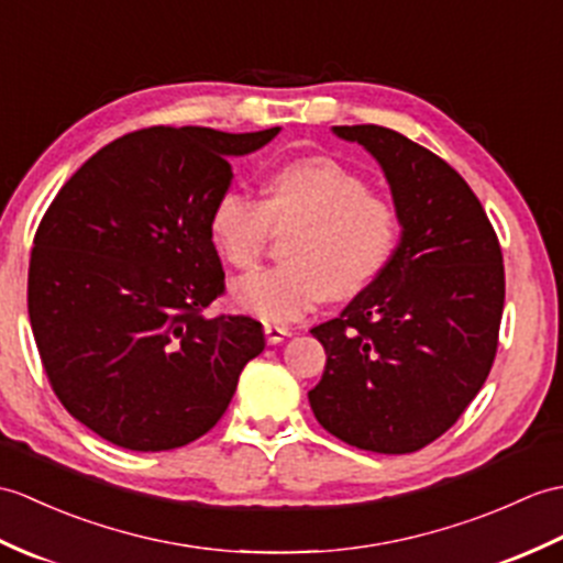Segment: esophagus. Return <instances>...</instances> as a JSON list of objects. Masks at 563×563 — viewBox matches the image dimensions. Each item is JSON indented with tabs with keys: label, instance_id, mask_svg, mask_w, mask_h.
Masks as SVG:
<instances>
[{
	"label": "esophagus",
	"instance_id": "1",
	"mask_svg": "<svg viewBox=\"0 0 563 563\" xmlns=\"http://www.w3.org/2000/svg\"><path fill=\"white\" fill-rule=\"evenodd\" d=\"M264 333H266L268 345H278V343L285 341L287 335H290V329H285V325H271V323H266L264 325Z\"/></svg>",
	"mask_w": 563,
	"mask_h": 563
}]
</instances>
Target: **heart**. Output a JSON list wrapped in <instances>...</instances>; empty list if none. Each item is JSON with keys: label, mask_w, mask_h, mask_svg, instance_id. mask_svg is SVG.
<instances>
[{"label": "heart", "mask_w": 563, "mask_h": 563, "mask_svg": "<svg viewBox=\"0 0 563 563\" xmlns=\"http://www.w3.org/2000/svg\"><path fill=\"white\" fill-rule=\"evenodd\" d=\"M271 225H297L285 246L290 264L250 273L230 287L234 307L268 323L302 319L329 292H360L384 271L398 240L396 208L331 158L278 167L261 203L232 189L220 194L208 218L218 254L238 268H252L264 254Z\"/></svg>", "instance_id": "1"}]
</instances>
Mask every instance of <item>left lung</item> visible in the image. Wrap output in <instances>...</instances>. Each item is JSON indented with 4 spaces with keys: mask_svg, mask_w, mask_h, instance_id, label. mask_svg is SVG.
<instances>
[{
    "mask_svg": "<svg viewBox=\"0 0 563 563\" xmlns=\"http://www.w3.org/2000/svg\"><path fill=\"white\" fill-rule=\"evenodd\" d=\"M382 167L400 225L384 271L311 335L319 424L374 453H412L451 429L485 386L504 313V258L485 208L439 155L394 129L333 126Z\"/></svg>",
    "mask_w": 563,
    "mask_h": 563,
    "instance_id": "left-lung-1",
    "label": "left lung"
}]
</instances>
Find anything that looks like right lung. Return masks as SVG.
<instances>
[{"label": "right lung", "mask_w": 563, "mask_h": 563, "mask_svg": "<svg viewBox=\"0 0 563 563\" xmlns=\"http://www.w3.org/2000/svg\"><path fill=\"white\" fill-rule=\"evenodd\" d=\"M280 126L228 134L151 126L100 148L35 232L29 317L74 420L129 451L187 446L211 429L266 338L250 317H206L222 292L208 218L230 158Z\"/></svg>", "instance_id": "right-lung-1"}]
</instances>
